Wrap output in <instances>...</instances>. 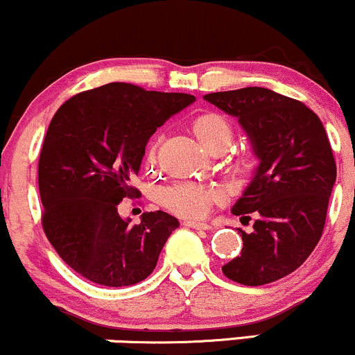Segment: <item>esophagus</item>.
<instances>
[{
	"label": "esophagus",
	"instance_id": "esophagus-1",
	"mask_svg": "<svg viewBox=\"0 0 355 355\" xmlns=\"http://www.w3.org/2000/svg\"><path fill=\"white\" fill-rule=\"evenodd\" d=\"M184 224H186L187 227L196 229V231H209V229L212 227L211 224H207V223H198V220H186Z\"/></svg>",
	"mask_w": 355,
	"mask_h": 355
}]
</instances>
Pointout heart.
Listing matches in <instances>:
<instances>
[{"label":"heart","instance_id":"1","mask_svg":"<svg viewBox=\"0 0 355 355\" xmlns=\"http://www.w3.org/2000/svg\"><path fill=\"white\" fill-rule=\"evenodd\" d=\"M193 131L204 148L212 154L227 151L234 141V126L226 116L219 112H202L193 121ZM159 143L153 141L148 149V162L154 164L157 159ZM227 166L232 173L248 174L254 166V156L249 151H239L229 156ZM223 199L219 189L196 182H178L162 193V204L178 216L199 219L209 212L214 204Z\"/></svg>","mask_w":355,"mask_h":355}]
</instances>
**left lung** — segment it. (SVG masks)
Returning a JSON list of instances; mask_svg holds the SVG:
<instances>
[{
  "label": "left lung",
  "mask_w": 355,
  "mask_h": 355,
  "mask_svg": "<svg viewBox=\"0 0 355 355\" xmlns=\"http://www.w3.org/2000/svg\"><path fill=\"white\" fill-rule=\"evenodd\" d=\"M204 99L239 119L261 161L232 207L236 216H256L254 231H239L243 251L223 272L244 286L269 284L294 272L322 236L336 182L326 129L306 104L266 87L220 91Z\"/></svg>",
  "instance_id": "8db88e82"
}]
</instances>
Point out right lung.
<instances>
[{"instance_id": "obj_1", "label": "right lung", "mask_w": 355, "mask_h": 355, "mask_svg": "<svg viewBox=\"0 0 355 355\" xmlns=\"http://www.w3.org/2000/svg\"><path fill=\"white\" fill-rule=\"evenodd\" d=\"M194 99L110 83L74 94L53 116L37 162L41 224L79 276L121 287L143 281L156 268L179 220L154 211L143 212L132 226L118 206L141 196L132 179L149 137Z\"/></svg>"}]
</instances>
